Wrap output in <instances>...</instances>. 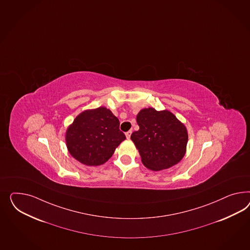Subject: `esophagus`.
Instances as JSON below:
<instances>
[{"label": "esophagus", "instance_id": "esophagus-1", "mask_svg": "<svg viewBox=\"0 0 250 250\" xmlns=\"http://www.w3.org/2000/svg\"><path fill=\"white\" fill-rule=\"evenodd\" d=\"M131 130H128V131H127L125 134H126V137H127V139H129L130 138V135H131Z\"/></svg>", "mask_w": 250, "mask_h": 250}]
</instances>
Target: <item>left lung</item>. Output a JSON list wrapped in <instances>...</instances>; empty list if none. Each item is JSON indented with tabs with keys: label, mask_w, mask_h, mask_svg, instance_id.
<instances>
[{
	"label": "left lung",
	"mask_w": 250,
	"mask_h": 250,
	"mask_svg": "<svg viewBox=\"0 0 250 250\" xmlns=\"http://www.w3.org/2000/svg\"><path fill=\"white\" fill-rule=\"evenodd\" d=\"M139 130L130 139L139 150L143 164L161 171L178 164L186 154L188 134L186 126L168 110L143 108L137 115Z\"/></svg>",
	"instance_id": "left-lung-1"
}]
</instances>
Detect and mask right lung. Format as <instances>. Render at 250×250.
<instances>
[{"label": "right lung", "instance_id": "add662e5", "mask_svg": "<svg viewBox=\"0 0 250 250\" xmlns=\"http://www.w3.org/2000/svg\"><path fill=\"white\" fill-rule=\"evenodd\" d=\"M125 139L118 118L104 107L80 113L65 134L69 153L89 166L106 163Z\"/></svg>", "mask_w": 250, "mask_h": 250}]
</instances>
